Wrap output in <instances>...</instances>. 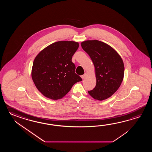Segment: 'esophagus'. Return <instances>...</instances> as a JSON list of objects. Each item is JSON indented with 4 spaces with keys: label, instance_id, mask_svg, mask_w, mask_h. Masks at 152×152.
Listing matches in <instances>:
<instances>
[{
    "label": "esophagus",
    "instance_id": "esophagus-1",
    "mask_svg": "<svg viewBox=\"0 0 152 152\" xmlns=\"http://www.w3.org/2000/svg\"><path fill=\"white\" fill-rule=\"evenodd\" d=\"M86 74L85 73V74H84V75H81V78H82L83 79H85V77H86Z\"/></svg>",
    "mask_w": 152,
    "mask_h": 152
}]
</instances>
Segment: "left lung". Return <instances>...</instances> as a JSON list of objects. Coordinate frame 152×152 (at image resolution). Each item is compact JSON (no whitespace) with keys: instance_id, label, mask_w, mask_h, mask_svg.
<instances>
[{"instance_id":"1","label":"left lung","mask_w":152,"mask_h":152,"mask_svg":"<svg viewBox=\"0 0 152 152\" xmlns=\"http://www.w3.org/2000/svg\"><path fill=\"white\" fill-rule=\"evenodd\" d=\"M81 45L90 56L95 68L96 85L88 93L94 99H107L116 92L123 81V60L113 48L100 41L87 40Z\"/></svg>"}]
</instances>
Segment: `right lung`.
<instances>
[{"mask_svg": "<svg viewBox=\"0 0 152 152\" xmlns=\"http://www.w3.org/2000/svg\"><path fill=\"white\" fill-rule=\"evenodd\" d=\"M79 47L75 41H58L47 46L36 56L31 77L37 90L45 97L57 100L64 97L82 79L75 73L72 58Z\"/></svg>", "mask_w": 152, "mask_h": 152, "instance_id": "1", "label": "right lung"}]
</instances>
